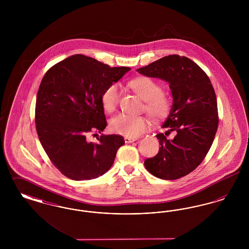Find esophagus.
Wrapping results in <instances>:
<instances>
[{
    "mask_svg": "<svg viewBox=\"0 0 249 249\" xmlns=\"http://www.w3.org/2000/svg\"><path fill=\"white\" fill-rule=\"evenodd\" d=\"M124 140H125V142H126V143H130V142L136 141L137 139H136V138H129V137H125V138H124Z\"/></svg>",
    "mask_w": 249,
    "mask_h": 249,
    "instance_id": "1",
    "label": "esophagus"
}]
</instances>
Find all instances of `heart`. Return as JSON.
<instances>
[{"mask_svg":"<svg viewBox=\"0 0 249 249\" xmlns=\"http://www.w3.org/2000/svg\"><path fill=\"white\" fill-rule=\"evenodd\" d=\"M130 89L144 101V111L153 119L166 118L171 111L172 104L169 98L162 94V88L149 77H138L129 83ZM119 101V87L116 84L108 86L101 96L104 109L112 113L116 110ZM146 119L140 116L119 114L111 119L112 131L120 135L136 138L146 128Z\"/></svg>","mask_w":249,"mask_h":249,"instance_id":"heart-1","label":"heart"}]
</instances>
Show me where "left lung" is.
I'll list each match as a JSON object with an SVG mask.
<instances>
[{
	"mask_svg": "<svg viewBox=\"0 0 249 249\" xmlns=\"http://www.w3.org/2000/svg\"><path fill=\"white\" fill-rule=\"evenodd\" d=\"M137 71L169 83L173 95L170 115L158 133V154L144 160V167L156 178L175 180L200 165L208 153L218 126L216 97L207 74L194 61L169 55ZM176 132L173 140L166 136Z\"/></svg>",
	"mask_w": 249,
	"mask_h": 249,
	"instance_id": "obj_1",
	"label": "left lung"
}]
</instances>
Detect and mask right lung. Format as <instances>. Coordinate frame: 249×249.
Returning <instances> with one entry per match:
<instances>
[{"mask_svg":"<svg viewBox=\"0 0 249 249\" xmlns=\"http://www.w3.org/2000/svg\"><path fill=\"white\" fill-rule=\"evenodd\" d=\"M130 70L78 54L46 72L36 98V131L51 162L65 177L89 180L103 176L113 165L124 138L101 135L98 142L87 138L107 127L102 93Z\"/></svg>","mask_w":249,"mask_h":249,"instance_id":"1","label":"right lung"}]
</instances>
